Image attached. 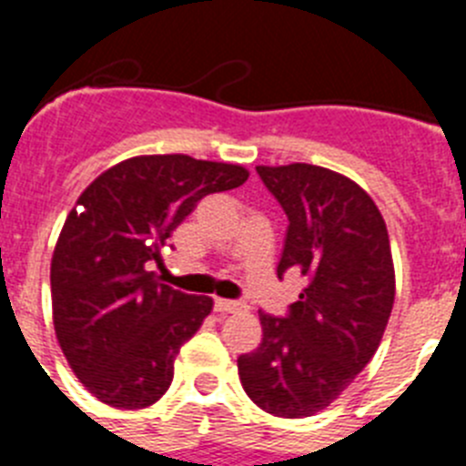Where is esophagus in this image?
I'll return each mask as SVG.
<instances>
[{
  "label": "esophagus",
  "instance_id": "34e87169",
  "mask_svg": "<svg viewBox=\"0 0 466 466\" xmlns=\"http://www.w3.org/2000/svg\"><path fill=\"white\" fill-rule=\"evenodd\" d=\"M245 303L240 300H226V299H217L214 300V310L217 312H238V310H245Z\"/></svg>",
  "mask_w": 466,
  "mask_h": 466
}]
</instances>
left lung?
Returning a JSON list of instances; mask_svg holds the SVG:
<instances>
[{"mask_svg": "<svg viewBox=\"0 0 466 466\" xmlns=\"http://www.w3.org/2000/svg\"><path fill=\"white\" fill-rule=\"evenodd\" d=\"M289 226L278 278L306 287L284 317L258 312L263 339L238 357L247 397L278 418H308L340 397L376 355L394 303L390 236L371 196L308 163L257 167Z\"/></svg>", "mask_w": 466, "mask_h": 466, "instance_id": "obj_1", "label": "left lung"}]
</instances>
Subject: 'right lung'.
<instances>
[{"mask_svg":"<svg viewBox=\"0 0 466 466\" xmlns=\"http://www.w3.org/2000/svg\"><path fill=\"white\" fill-rule=\"evenodd\" d=\"M247 177L233 163L137 156L102 172L67 214L51 261L53 324L72 371L102 403L144 409L166 394L212 299L160 284L147 266L205 196Z\"/></svg>","mask_w":466,"mask_h":466,"instance_id":"obj_1","label":"right lung"}]
</instances>
